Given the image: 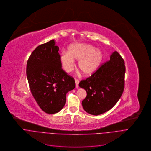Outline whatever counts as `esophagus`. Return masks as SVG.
Here are the masks:
<instances>
[{
  "label": "esophagus",
  "mask_w": 151,
  "mask_h": 151,
  "mask_svg": "<svg viewBox=\"0 0 151 151\" xmlns=\"http://www.w3.org/2000/svg\"><path fill=\"white\" fill-rule=\"evenodd\" d=\"M75 81H76V88H78L79 86H78V83H79V80L77 78L75 79Z\"/></svg>",
  "instance_id": "obj_1"
}]
</instances>
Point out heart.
Listing matches in <instances>:
<instances>
[{"label": "heart", "instance_id": "b5f03b06", "mask_svg": "<svg viewBox=\"0 0 151 151\" xmlns=\"http://www.w3.org/2000/svg\"><path fill=\"white\" fill-rule=\"evenodd\" d=\"M103 59V54L99 49L92 45L77 43L70 46L68 52H63L60 56L64 70L71 72L74 67V60L78 61V67L83 74L87 76L93 74L99 67Z\"/></svg>", "mask_w": 151, "mask_h": 151}]
</instances>
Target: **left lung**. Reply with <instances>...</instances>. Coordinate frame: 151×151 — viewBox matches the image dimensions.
I'll return each instance as SVG.
<instances>
[{
	"instance_id": "left-lung-1",
	"label": "left lung",
	"mask_w": 151,
	"mask_h": 151,
	"mask_svg": "<svg viewBox=\"0 0 151 151\" xmlns=\"http://www.w3.org/2000/svg\"><path fill=\"white\" fill-rule=\"evenodd\" d=\"M124 61L116 51L89 77L82 80L79 86L86 90L82 101L86 112L98 115L110 110L121 98L124 88Z\"/></svg>"
}]
</instances>
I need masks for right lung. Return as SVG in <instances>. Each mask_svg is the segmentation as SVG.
I'll use <instances>...</instances> for the list:
<instances>
[{
    "mask_svg": "<svg viewBox=\"0 0 151 151\" xmlns=\"http://www.w3.org/2000/svg\"><path fill=\"white\" fill-rule=\"evenodd\" d=\"M54 40L38 46L29 56L26 74L32 94L46 113L58 112L66 94L76 87L74 78L62 69L59 47Z\"/></svg>",
    "mask_w": 151,
    "mask_h": 151,
    "instance_id": "1",
    "label": "right lung"
}]
</instances>
